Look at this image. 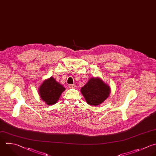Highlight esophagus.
<instances>
[{
	"instance_id": "34e87169",
	"label": "esophagus",
	"mask_w": 156,
	"mask_h": 156,
	"mask_svg": "<svg viewBox=\"0 0 156 156\" xmlns=\"http://www.w3.org/2000/svg\"><path fill=\"white\" fill-rule=\"evenodd\" d=\"M69 87L70 88H74L76 87V86H75L74 85H73V84H69Z\"/></svg>"
}]
</instances>
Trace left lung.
<instances>
[{
	"label": "left lung",
	"instance_id": "8db88e82",
	"mask_svg": "<svg viewBox=\"0 0 156 156\" xmlns=\"http://www.w3.org/2000/svg\"><path fill=\"white\" fill-rule=\"evenodd\" d=\"M110 87L99 78H91L81 88L87 102L91 105L102 103L109 96Z\"/></svg>",
	"mask_w": 156,
	"mask_h": 156
}]
</instances>
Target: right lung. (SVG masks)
<instances>
[{
    "label": "right lung",
    "instance_id": "add662e5",
    "mask_svg": "<svg viewBox=\"0 0 156 156\" xmlns=\"http://www.w3.org/2000/svg\"><path fill=\"white\" fill-rule=\"evenodd\" d=\"M65 88L53 77L44 81L39 88L41 98L48 105L55 104L58 100L61 94Z\"/></svg>",
    "mask_w": 156,
    "mask_h": 156
}]
</instances>
